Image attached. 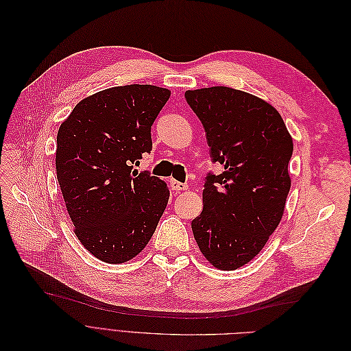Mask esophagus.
<instances>
[{
    "label": "esophagus",
    "instance_id": "esophagus-1",
    "mask_svg": "<svg viewBox=\"0 0 351 351\" xmlns=\"http://www.w3.org/2000/svg\"><path fill=\"white\" fill-rule=\"evenodd\" d=\"M169 186H171V189L176 190V192H180V190H187L189 187L186 183H180L177 180H169Z\"/></svg>",
    "mask_w": 351,
    "mask_h": 351
}]
</instances>
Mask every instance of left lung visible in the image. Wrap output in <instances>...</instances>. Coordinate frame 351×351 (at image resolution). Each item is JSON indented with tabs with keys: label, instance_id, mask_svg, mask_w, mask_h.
Returning <instances> with one entry per match:
<instances>
[{
	"label": "left lung",
	"instance_id": "left-lung-1",
	"mask_svg": "<svg viewBox=\"0 0 351 351\" xmlns=\"http://www.w3.org/2000/svg\"><path fill=\"white\" fill-rule=\"evenodd\" d=\"M186 99L205 127L212 159L224 165L206 177L193 236L210 265L234 271L259 254L282 218L293 137L280 112L252 93L212 86L186 90Z\"/></svg>",
	"mask_w": 351,
	"mask_h": 351
}]
</instances>
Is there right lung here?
Segmentation results:
<instances>
[{"instance_id": "add662e5", "label": "right lung", "mask_w": 351, "mask_h": 351, "mask_svg": "<svg viewBox=\"0 0 351 351\" xmlns=\"http://www.w3.org/2000/svg\"><path fill=\"white\" fill-rule=\"evenodd\" d=\"M171 90L127 84L82 99L57 134V178L83 247L124 263L149 243L169 199L165 182L132 171L152 149L151 127Z\"/></svg>"}]
</instances>
